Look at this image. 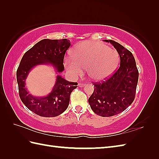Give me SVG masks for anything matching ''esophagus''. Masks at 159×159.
I'll return each instance as SVG.
<instances>
[{"label": "esophagus", "mask_w": 159, "mask_h": 159, "mask_svg": "<svg viewBox=\"0 0 159 159\" xmlns=\"http://www.w3.org/2000/svg\"><path fill=\"white\" fill-rule=\"evenodd\" d=\"M79 87H83L84 86H85V83H79Z\"/></svg>", "instance_id": "34e87169"}]
</instances>
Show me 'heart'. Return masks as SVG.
Instances as JSON below:
<instances>
[{
  "mask_svg": "<svg viewBox=\"0 0 159 159\" xmlns=\"http://www.w3.org/2000/svg\"><path fill=\"white\" fill-rule=\"evenodd\" d=\"M119 60L116 50L102 43L86 41L78 44L72 57H66L64 63L67 72L74 77L82 75L83 68H86L91 79L100 80L113 72Z\"/></svg>",
  "mask_w": 159,
  "mask_h": 159,
  "instance_id": "b5f03b06",
  "label": "heart"
}]
</instances>
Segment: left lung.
<instances>
[{"instance_id": "8db88e82", "label": "left lung", "mask_w": 159, "mask_h": 159, "mask_svg": "<svg viewBox=\"0 0 159 159\" xmlns=\"http://www.w3.org/2000/svg\"><path fill=\"white\" fill-rule=\"evenodd\" d=\"M117 50L120 66L109 79L93 83L94 91L88 100L91 109L102 117L116 116L126 110L134 101L139 72L133 54L113 40L105 39Z\"/></svg>"}]
</instances>
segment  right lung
I'll list each match as a JSON object with an SVG mask.
<instances>
[{"label":"right lung","instance_id":"right-lung-1","mask_svg":"<svg viewBox=\"0 0 159 159\" xmlns=\"http://www.w3.org/2000/svg\"><path fill=\"white\" fill-rule=\"evenodd\" d=\"M69 39H44L26 51L20 61L16 72L19 96L24 104L39 116L52 117L59 116L69 105L70 94L77 87V83L67 81L57 75L55 85L47 96L35 97L25 87V80L30 71L41 64H51L57 72L64 70L63 59L70 48Z\"/></svg>","mask_w":159,"mask_h":159}]
</instances>
